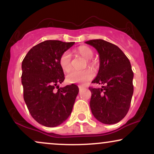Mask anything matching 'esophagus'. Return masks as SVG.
<instances>
[{"label":"esophagus","instance_id":"34e87169","mask_svg":"<svg viewBox=\"0 0 154 154\" xmlns=\"http://www.w3.org/2000/svg\"><path fill=\"white\" fill-rule=\"evenodd\" d=\"M79 91H82V90L84 89V87H82V86H79Z\"/></svg>","mask_w":154,"mask_h":154}]
</instances>
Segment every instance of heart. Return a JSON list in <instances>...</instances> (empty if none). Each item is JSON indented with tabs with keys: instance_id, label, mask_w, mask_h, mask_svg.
<instances>
[{
	"instance_id": "1",
	"label": "heart",
	"mask_w": 154,
	"mask_h": 154,
	"mask_svg": "<svg viewBox=\"0 0 154 154\" xmlns=\"http://www.w3.org/2000/svg\"><path fill=\"white\" fill-rule=\"evenodd\" d=\"M76 52L83 58L85 59V66L88 65L91 68H95V61L92 59L93 56V51L90 47L87 45H81L76 49ZM72 56L69 52L65 51L63 52L59 59V64L61 68L64 72H69L72 69ZM93 77V73L89 69L82 70V71H77L72 70L67 74L66 79V82L69 83H81L85 84L90 80H91Z\"/></svg>"
}]
</instances>
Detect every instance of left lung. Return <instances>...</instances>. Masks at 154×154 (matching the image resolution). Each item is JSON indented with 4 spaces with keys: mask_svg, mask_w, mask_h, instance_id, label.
Listing matches in <instances>:
<instances>
[{
    "mask_svg": "<svg viewBox=\"0 0 154 154\" xmlns=\"http://www.w3.org/2000/svg\"><path fill=\"white\" fill-rule=\"evenodd\" d=\"M85 43L94 47L100 56L99 71L92 83L104 85L89 87L91 111L100 122L116 124L128 114L133 94L134 75L130 60L119 47L101 39Z\"/></svg>",
    "mask_w": 154,
    "mask_h": 154,
    "instance_id": "left-lung-1",
    "label": "left lung"
}]
</instances>
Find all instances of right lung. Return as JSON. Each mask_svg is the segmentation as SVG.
I'll use <instances>...</instances> for the list:
<instances>
[{"mask_svg": "<svg viewBox=\"0 0 154 154\" xmlns=\"http://www.w3.org/2000/svg\"><path fill=\"white\" fill-rule=\"evenodd\" d=\"M74 44L45 40L32 48L22 61L24 101L31 116L44 126H58L72 113L79 88L75 84L64 88L58 85L65 79L60 56Z\"/></svg>", "mask_w": 154, "mask_h": 154, "instance_id": "1", "label": "right lung"}]
</instances>
